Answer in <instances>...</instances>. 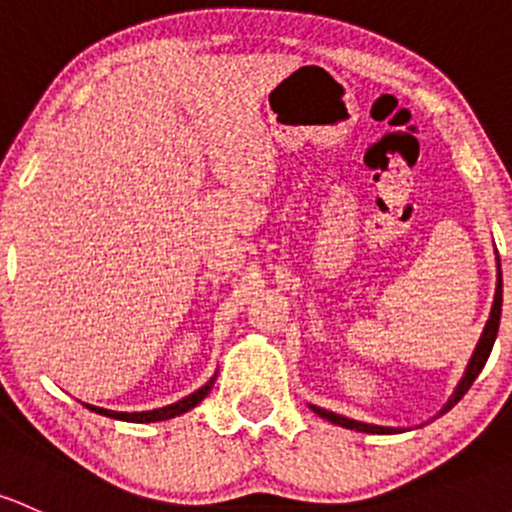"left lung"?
I'll return each mask as SVG.
<instances>
[{
    "instance_id": "1",
    "label": "left lung",
    "mask_w": 512,
    "mask_h": 512,
    "mask_svg": "<svg viewBox=\"0 0 512 512\" xmlns=\"http://www.w3.org/2000/svg\"><path fill=\"white\" fill-rule=\"evenodd\" d=\"M496 267H498V274H496V294H493V306H491V316H488L486 326H483V333L481 338H478L476 348H473V355L469 358V365H466L464 375H461L459 385L454 387V392H451V397L446 400V405L441 407L437 412V417H441L444 412H449L451 407L456 405V402L461 400V397L469 392V387L473 385V380L478 378V373L483 370V365H486L488 355H491V348L493 343H496V336H498V326H500V306H503V274H500V257H498V250H496ZM311 410H314L319 417L328 419L331 424H338V427H346V429H353V432H365V434H400L405 432L402 427H380V424H368V422H358V419H351V417H343V414H336V412H328L324 407H316V405H309Z\"/></svg>"
}]
</instances>
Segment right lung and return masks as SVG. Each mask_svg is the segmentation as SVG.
<instances>
[{
  "label": "right lung",
  "mask_w": 512,
  "mask_h": 512,
  "mask_svg": "<svg viewBox=\"0 0 512 512\" xmlns=\"http://www.w3.org/2000/svg\"><path fill=\"white\" fill-rule=\"evenodd\" d=\"M218 375V373H215ZM215 375L211 380H208L206 385L198 387L196 392H191V395L181 397L179 402H174V405H166V407H157V410H147V412H115V410H105V407H95V405H88V402H83L85 407H88L90 412L95 414H102V417H110V419H120V422H134V424H149V422H164V419H174L179 417V414H184L188 410H193V407L198 405V402L203 400V397L211 392V387L215 383Z\"/></svg>",
  "instance_id": "1"
}]
</instances>
